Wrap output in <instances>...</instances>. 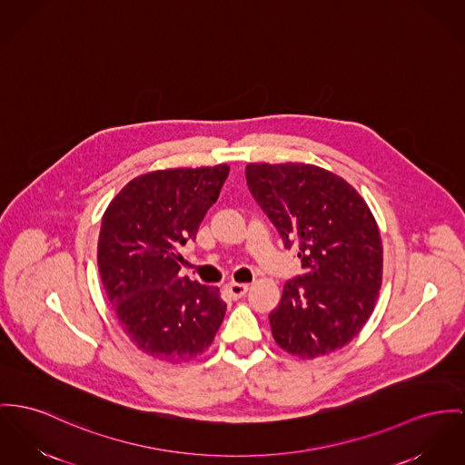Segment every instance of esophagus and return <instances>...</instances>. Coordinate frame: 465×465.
Wrapping results in <instances>:
<instances>
[{
	"mask_svg": "<svg viewBox=\"0 0 465 465\" xmlns=\"http://www.w3.org/2000/svg\"><path fill=\"white\" fill-rule=\"evenodd\" d=\"M225 291L229 292V296H231L232 300H240V298H243V296L247 294L248 285L247 283H236V282H231V283H227V285H225Z\"/></svg>",
	"mask_w": 465,
	"mask_h": 465,
	"instance_id": "34e87169",
	"label": "esophagus"
}]
</instances>
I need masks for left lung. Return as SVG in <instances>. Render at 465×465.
<instances>
[{"instance_id": "left-lung-1", "label": "left lung", "mask_w": 465, "mask_h": 465, "mask_svg": "<svg viewBox=\"0 0 465 465\" xmlns=\"http://www.w3.org/2000/svg\"><path fill=\"white\" fill-rule=\"evenodd\" d=\"M248 190L303 275L287 280L270 313L273 339L302 360L352 341L375 307L382 243L363 197L343 178L310 163H248Z\"/></svg>"}]
</instances>
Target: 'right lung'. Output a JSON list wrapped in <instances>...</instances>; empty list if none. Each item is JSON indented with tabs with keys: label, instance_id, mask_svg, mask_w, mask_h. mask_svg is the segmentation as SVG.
<instances>
[{
	"label": "right lung",
	"instance_id": "right-lung-1",
	"mask_svg": "<svg viewBox=\"0 0 465 465\" xmlns=\"http://www.w3.org/2000/svg\"><path fill=\"white\" fill-rule=\"evenodd\" d=\"M229 165L165 169L134 178L107 206L96 262L124 335L162 361L201 356L227 305L220 289L180 279L178 248L195 240L217 203Z\"/></svg>",
	"mask_w": 465,
	"mask_h": 465
}]
</instances>
